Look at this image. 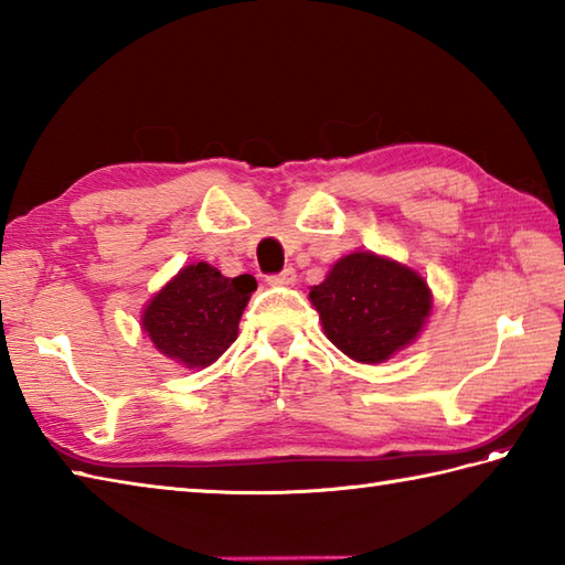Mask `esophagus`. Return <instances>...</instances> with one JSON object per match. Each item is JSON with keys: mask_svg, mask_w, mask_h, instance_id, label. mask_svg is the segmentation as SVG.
<instances>
[{"mask_svg": "<svg viewBox=\"0 0 565 565\" xmlns=\"http://www.w3.org/2000/svg\"><path fill=\"white\" fill-rule=\"evenodd\" d=\"M271 286H294L296 284V269L286 267L281 274H274L267 279Z\"/></svg>", "mask_w": 565, "mask_h": 565, "instance_id": "esophagus-1", "label": "esophagus"}]
</instances>
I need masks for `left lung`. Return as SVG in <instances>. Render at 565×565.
Returning <instances> with one entry per match:
<instances>
[{"label":"left lung","instance_id":"1","mask_svg":"<svg viewBox=\"0 0 565 565\" xmlns=\"http://www.w3.org/2000/svg\"><path fill=\"white\" fill-rule=\"evenodd\" d=\"M308 298L328 340L359 364L388 362L419 338L431 316L425 276L369 249L334 262Z\"/></svg>","mask_w":565,"mask_h":565}]
</instances>
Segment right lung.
I'll use <instances>...</instances> for the list:
<instances>
[{"label": "right lung", "mask_w": 565, "mask_h": 565, "mask_svg": "<svg viewBox=\"0 0 565 565\" xmlns=\"http://www.w3.org/2000/svg\"><path fill=\"white\" fill-rule=\"evenodd\" d=\"M257 281L235 279L206 262L179 269L142 308L140 328L154 350L184 369H206L237 340V326Z\"/></svg>", "instance_id": "right-lung-1"}]
</instances>
